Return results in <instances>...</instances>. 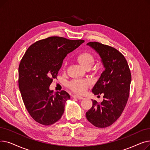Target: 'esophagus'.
<instances>
[{"instance_id": "34e87169", "label": "esophagus", "mask_w": 150, "mask_h": 150, "mask_svg": "<svg viewBox=\"0 0 150 150\" xmlns=\"http://www.w3.org/2000/svg\"><path fill=\"white\" fill-rule=\"evenodd\" d=\"M72 97H74V98H78V99H80V100L84 98L83 97L80 96H78V95H74Z\"/></svg>"}]
</instances>
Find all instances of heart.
<instances>
[{"instance_id": "heart-1", "label": "heart", "mask_w": 150, "mask_h": 150, "mask_svg": "<svg viewBox=\"0 0 150 150\" xmlns=\"http://www.w3.org/2000/svg\"><path fill=\"white\" fill-rule=\"evenodd\" d=\"M76 59L77 61L84 68H90L95 62V58L93 54L88 52H82L78 54ZM66 67V62L63 65V69ZM91 81L89 80H80L75 79L69 83V88L77 93H83L88 89Z\"/></svg>"}]
</instances>
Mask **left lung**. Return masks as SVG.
Returning <instances> with one entry per match:
<instances>
[{"mask_svg": "<svg viewBox=\"0 0 150 150\" xmlns=\"http://www.w3.org/2000/svg\"><path fill=\"white\" fill-rule=\"evenodd\" d=\"M87 45L99 54L105 70L92 90L95 95L103 93L104 99L101 103L92 100L86 116L96 127L103 128L113 124L123 112L129 95L131 74L127 59L116 49L98 42Z\"/></svg>", "mask_w": 150, "mask_h": 150, "instance_id": "1", "label": "left lung"}]
</instances>
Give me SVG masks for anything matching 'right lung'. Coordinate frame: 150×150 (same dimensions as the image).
Segmentation results:
<instances>
[{"label": "right lung", "instance_id": "obj_1", "mask_svg": "<svg viewBox=\"0 0 150 150\" xmlns=\"http://www.w3.org/2000/svg\"><path fill=\"white\" fill-rule=\"evenodd\" d=\"M84 42L51 36L31 45L19 66V88L28 112L36 122L51 125L64 111L70 95L65 91L54 93L49 86L57 78L67 53Z\"/></svg>", "mask_w": 150, "mask_h": 150}]
</instances>
